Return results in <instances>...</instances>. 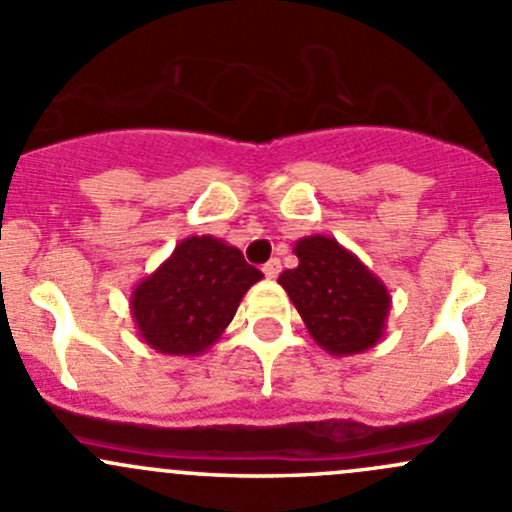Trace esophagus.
<instances>
[{
    "instance_id": "obj_1",
    "label": "esophagus",
    "mask_w": 512,
    "mask_h": 512,
    "mask_svg": "<svg viewBox=\"0 0 512 512\" xmlns=\"http://www.w3.org/2000/svg\"><path fill=\"white\" fill-rule=\"evenodd\" d=\"M262 272H265L270 280H275V277L280 275V260H270L265 267H262Z\"/></svg>"
}]
</instances>
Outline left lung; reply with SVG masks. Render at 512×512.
<instances>
[{"mask_svg": "<svg viewBox=\"0 0 512 512\" xmlns=\"http://www.w3.org/2000/svg\"><path fill=\"white\" fill-rule=\"evenodd\" d=\"M299 265L280 275L309 337L332 356L376 347L391 309L384 282L334 237L309 235L294 242Z\"/></svg>", "mask_w": 512, "mask_h": 512, "instance_id": "8db88e82", "label": "left lung"}]
</instances>
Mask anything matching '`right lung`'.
I'll return each mask as SVG.
<instances>
[{"label": "right lung", "instance_id": "obj_1", "mask_svg": "<svg viewBox=\"0 0 512 512\" xmlns=\"http://www.w3.org/2000/svg\"><path fill=\"white\" fill-rule=\"evenodd\" d=\"M262 277L225 240L185 237L156 272L133 287L138 337L158 354L200 356L223 337L245 292Z\"/></svg>", "mask_w": 512, "mask_h": 512}]
</instances>
